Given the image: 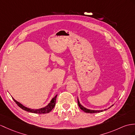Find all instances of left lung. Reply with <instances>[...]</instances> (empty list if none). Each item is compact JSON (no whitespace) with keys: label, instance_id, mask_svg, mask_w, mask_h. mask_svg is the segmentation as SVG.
<instances>
[{"label":"left lung","instance_id":"obj_1","mask_svg":"<svg viewBox=\"0 0 135 135\" xmlns=\"http://www.w3.org/2000/svg\"><path fill=\"white\" fill-rule=\"evenodd\" d=\"M77 101H78V107L80 108V109L81 110H83L84 112H85L86 113H99V112H103V111H105V110H107V109H109L110 108H111L112 107L113 105H112V106L109 107V108H108L107 109H105L104 110H91V109H87V108H86L85 107H84V106L80 104V101H79L78 100V98H77Z\"/></svg>","mask_w":135,"mask_h":135}]
</instances>
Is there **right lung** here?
Returning a JSON list of instances; mask_svg holds the SVG:
<instances>
[{"label":"right lung","instance_id":"obj_1","mask_svg":"<svg viewBox=\"0 0 135 135\" xmlns=\"http://www.w3.org/2000/svg\"><path fill=\"white\" fill-rule=\"evenodd\" d=\"M57 96V94H56V96H54L52 98L50 103H49L45 107H43L42 108H39V109H31V108H27L24 106L23 105L19 103V102L15 100L13 97H12V99L14 100V101L15 102L16 104H17L21 108H22L23 110L28 112H30V113L43 114V113H49L54 108L55 105V101H56Z\"/></svg>","mask_w":135,"mask_h":135}]
</instances>
